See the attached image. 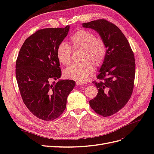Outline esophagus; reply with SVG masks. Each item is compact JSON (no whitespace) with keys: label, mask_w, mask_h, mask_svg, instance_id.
<instances>
[{"label":"esophagus","mask_w":154,"mask_h":154,"mask_svg":"<svg viewBox=\"0 0 154 154\" xmlns=\"http://www.w3.org/2000/svg\"><path fill=\"white\" fill-rule=\"evenodd\" d=\"M76 83L77 85H83L84 84V83L82 82H79V81H76Z\"/></svg>","instance_id":"34e87169"}]
</instances>
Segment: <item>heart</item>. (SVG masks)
<instances>
[{
    "mask_svg": "<svg viewBox=\"0 0 154 154\" xmlns=\"http://www.w3.org/2000/svg\"><path fill=\"white\" fill-rule=\"evenodd\" d=\"M71 45L60 43L57 49V57L63 66H69L72 61V49L82 50V62L74 63L64 71L67 78L79 82H84L94 72V66L100 67L106 57L107 48L103 39L97 38L96 35L88 30L76 31L70 38Z\"/></svg>",
    "mask_w": 154,
    "mask_h": 154,
    "instance_id": "b5f03b06",
    "label": "heart"
}]
</instances>
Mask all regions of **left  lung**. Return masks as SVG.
Masks as SVG:
<instances>
[{"instance_id":"left-lung-1","label":"left lung","mask_w":154,"mask_h":154,"mask_svg":"<svg viewBox=\"0 0 154 154\" xmlns=\"http://www.w3.org/2000/svg\"><path fill=\"white\" fill-rule=\"evenodd\" d=\"M83 27L96 31L106 44L107 54L97 81V96L89 101L96 113L103 117L116 114L124 107L132 96L136 63L131 47L118 27L105 19L83 23Z\"/></svg>"}]
</instances>
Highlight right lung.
<instances>
[{"instance_id": "1", "label": "right lung", "mask_w": 154, "mask_h": 154, "mask_svg": "<svg viewBox=\"0 0 154 154\" xmlns=\"http://www.w3.org/2000/svg\"><path fill=\"white\" fill-rule=\"evenodd\" d=\"M69 30V26L36 31L25 40L16 61V78L23 101L35 116L47 122L63 112L75 86L71 80L53 82L61 76L57 49Z\"/></svg>"}]
</instances>
